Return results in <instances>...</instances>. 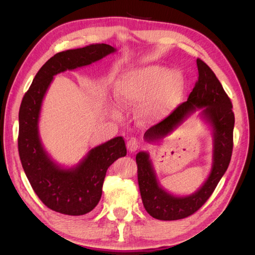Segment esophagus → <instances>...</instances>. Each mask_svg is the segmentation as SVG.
<instances>
[{"label":"esophagus","mask_w":255,"mask_h":255,"mask_svg":"<svg viewBox=\"0 0 255 255\" xmlns=\"http://www.w3.org/2000/svg\"><path fill=\"white\" fill-rule=\"evenodd\" d=\"M127 148L130 153L138 150V148H139V143H138L136 138H129L127 142Z\"/></svg>","instance_id":"esophagus-1"}]
</instances>
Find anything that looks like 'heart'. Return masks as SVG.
Here are the masks:
<instances>
[{
  "mask_svg": "<svg viewBox=\"0 0 255 255\" xmlns=\"http://www.w3.org/2000/svg\"><path fill=\"white\" fill-rule=\"evenodd\" d=\"M185 91V81L177 72L160 67H146L123 73L116 82L115 98L125 107L143 104L142 116L149 121L166 118L179 105ZM113 115L119 117L116 110Z\"/></svg>",
  "mask_w": 255,
  "mask_h": 255,
  "instance_id": "obj_1",
  "label": "heart"
}]
</instances>
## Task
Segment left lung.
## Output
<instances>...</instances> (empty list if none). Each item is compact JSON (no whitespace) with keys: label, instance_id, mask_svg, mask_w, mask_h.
<instances>
[{"label":"left lung","instance_id":"8db88e82","mask_svg":"<svg viewBox=\"0 0 255 255\" xmlns=\"http://www.w3.org/2000/svg\"><path fill=\"white\" fill-rule=\"evenodd\" d=\"M198 81L186 102L182 103L166 119L150 128L143 135L145 141L164 139L190 115L201 110V117L212 130L213 163L207 179L194 194L174 196L160 186L148 152L136 155L138 185L145 211L158 220H177L196 213L211 197L226 173L233 150L235 117L231 100L212 69L197 59Z\"/></svg>","mask_w":255,"mask_h":255}]
</instances>
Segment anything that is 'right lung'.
<instances>
[{
  "label": "right lung",
  "mask_w": 255,
  "mask_h": 255,
  "mask_svg": "<svg viewBox=\"0 0 255 255\" xmlns=\"http://www.w3.org/2000/svg\"><path fill=\"white\" fill-rule=\"evenodd\" d=\"M116 51L110 44L99 43L57 53L40 68L23 97L18 137L21 164L36 195L52 211L81 216L94 210L102 196L107 169L127 155V148L118 136L89 150L78 165L57 164L44 149L39 135L43 99L56 74L89 66Z\"/></svg>",
  "instance_id": "obj_1"
}]
</instances>
